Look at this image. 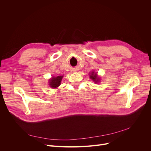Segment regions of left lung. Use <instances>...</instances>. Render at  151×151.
<instances>
[{
	"mask_svg": "<svg viewBox=\"0 0 151 151\" xmlns=\"http://www.w3.org/2000/svg\"><path fill=\"white\" fill-rule=\"evenodd\" d=\"M90 78L91 79H92V80L96 83H97L99 81V78L97 76V73H95L94 72H92L91 75H90Z\"/></svg>",
	"mask_w": 151,
	"mask_h": 151,
	"instance_id": "1",
	"label": "left lung"
}]
</instances>
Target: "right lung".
<instances>
[{"mask_svg": "<svg viewBox=\"0 0 151 151\" xmlns=\"http://www.w3.org/2000/svg\"><path fill=\"white\" fill-rule=\"evenodd\" d=\"M63 76H59L57 77H53L50 80V85L52 88H56L60 86Z\"/></svg>", "mask_w": 151, "mask_h": 151, "instance_id": "1", "label": "right lung"}]
</instances>
